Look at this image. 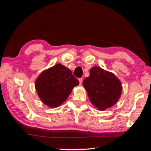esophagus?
<instances>
[{"label": "esophagus", "mask_w": 151, "mask_h": 151, "mask_svg": "<svg viewBox=\"0 0 151 151\" xmlns=\"http://www.w3.org/2000/svg\"><path fill=\"white\" fill-rule=\"evenodd\" d=\"M78 81H79V83H80V85H81L82 83H83V78H78Z\"/></svg>", "instance_id": "obj_1"}]
</instances>
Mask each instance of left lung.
I'll return each instance as SVG.
<instances>
[{"label":"left lung","mask_w":151,"mask_h":151,"mask_svg":"<svg viewBox=\"0 0 151 151\" xmlns=\"http://www.w3.org/2000/svg\"><path fill=\"white\" fill-rule=\"evenodd\" d=\"M91 103L104 111L114 105L121 97L122 86L121 81L111 72L99 66H93L90 75L83 82Z\"/></svg>","instance_id":"obj_1"}]
</instances>
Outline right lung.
Returning a JSON list of instances; mask_svg holds the SVG:
<instances>
[{"instance_id": "add662e5", "label": "right lung", "mask_w": 151, "mask_h": 151, "mask_svg": "<svg viewBox=\"0 0 151 151\" xmlns=\"http://www.w3.org/2000/svg\"><path fill=\"white\" fill-rule=\"evenodd\" d=\"M79 82L72 71L61 64L43 70L35 81L38 96L43 103L50 108L61 105Z\"/></svg>"}]
</instances>
